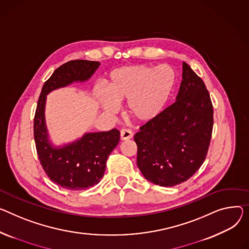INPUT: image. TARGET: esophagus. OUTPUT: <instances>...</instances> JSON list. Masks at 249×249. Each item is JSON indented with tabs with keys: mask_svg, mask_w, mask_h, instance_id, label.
<instances>
[{
	"mask_svg": "<svg viewBox=\"0 0 249 249\" xmlns=\"http://www.w3.org/2000/svg\"><path fill=\"white\" fill-rule=\"evenodd\" d=\"M121 140H129L133 137V132L129 129H122L120 132Z\"/></svg>",
	"mask_w": 249,
	"mask_h": 249,
	"instance_id": "obj_1",
	"label": "esophagus"
}]
</instances>
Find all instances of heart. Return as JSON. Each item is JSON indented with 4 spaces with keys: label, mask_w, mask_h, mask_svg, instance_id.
<instances>
[{
    "label": "heart",
    "mask_w": 249,
    "mask_h": 249,
    "mask_svg": "<svg viewBox=\"0 0 249 249\" xmlns=\"http://www.w3.org/2000/svg\"><path fill=\"white\" fill-rule=\"evenodd\" d=\"M175 75L166 65L151 67L134 65L113 70L108 77L107 90L97 88L98 102L109 113L117 111V103L127 102L132 119L147 122L159 114L174 86Z\"/></svg>",
    "instance_id": "heart-1"
}]
</instances>
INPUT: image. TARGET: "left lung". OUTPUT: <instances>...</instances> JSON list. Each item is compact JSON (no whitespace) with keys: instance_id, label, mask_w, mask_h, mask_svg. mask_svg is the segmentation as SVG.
Here are the masks:
<instances>
[{"instance_id":"left-lung-1","label":"left lung","mask_w":249,"mask_h":249,"mask_svg":"<svg viewBox=\"0 0 249 249\" xmlns=\"http://www.w3.org/2000/svg\"><path fill=\"white\" fill-rule=\"evenodd\" d=\"M176 101L135 134L137 165L154 184L172 187L203 164L213 128V105L202 79L183 62Z\"/></svg>"}]
</instances>
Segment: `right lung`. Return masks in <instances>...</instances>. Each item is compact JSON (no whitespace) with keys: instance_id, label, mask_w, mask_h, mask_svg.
I'll return each instance as SVG.
<instances>
[{"instance_id":"add662e5","label":"right lung","mask_w":249,"mask_h":249,"mask_svg":"<svg viewBox=\"0 0 249 249\" xmlns=\"http://www.w3.org/2000/svg\"><path fill=\"white\" fill-rule=\"evenodd\" d=\"M100 63L72 60L57 68L43 85L34 117V138L37 154L48 177L62 188L83 190L100 182L106 169L108 156L118 145L120 132L87 133L80 140L55 148L49 142L45 124L46 95L74 81L88 80Z\"/></svg>"}]
</instances>
